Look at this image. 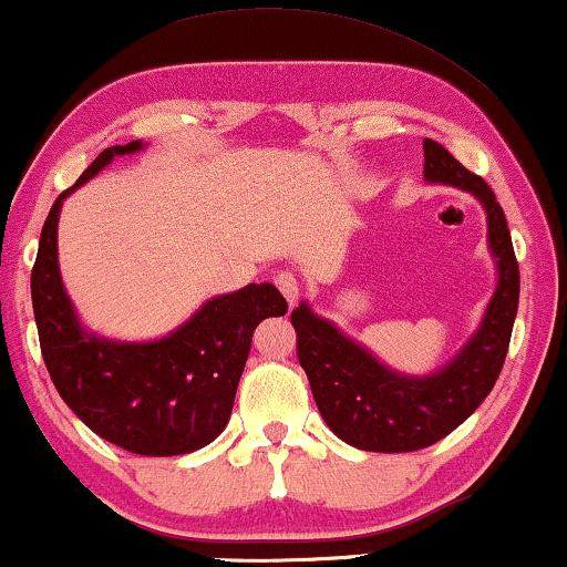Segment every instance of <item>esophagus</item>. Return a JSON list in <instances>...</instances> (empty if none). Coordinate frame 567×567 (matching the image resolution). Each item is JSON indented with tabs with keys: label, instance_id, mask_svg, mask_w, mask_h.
Returning <instances> with one entry per match:
<instances>
[{
	"label": "esophagus",
	"instance_id": "obj_1",
	"mask_svg": "<svg viewBox=\"0 0 567 567\" xmlns=\"http://www.w3.org/2000/svg\"><path fill=\"white\" fill-rule=\"evenodd\" d=\"M275 285H277V290L285 295V300L290 302V306H295V300H298V292H300L298 277H295L292 272H280L275 277Z\"/></svg>",
	"mask_w": 567,
	"mask_h": 567
}]
</instances>
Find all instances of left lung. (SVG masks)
<instances>
[{"label":"left lung","mask_w":567,"mask_h":567,"mask_svg":"<svg viewBox=\"0 0 567 567\" xmlns=\"http://www.w3.org/2000/svg\"><path fill=\"white\" fill-rule=\"evenodd\" d=\"M424 158L429 182L467 189L483 203L498 259L496 295L465 349L432 378H403L310 313L306 302L290 316L298 360L323 421L339 440L367 452H416L454 432L496 385L519 308V261L493 189L432 138H424Z\"/></svg>","instance_id":"8db88e82"}]
</instances>
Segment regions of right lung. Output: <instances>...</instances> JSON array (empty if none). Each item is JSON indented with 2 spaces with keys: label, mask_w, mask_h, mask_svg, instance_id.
Masks as SVG:
<instances>
[{
  "label": "right lung",
  "mask_w": 567,
  "mask_h": 567,
  "mask_svg": "<svg viewBox=\"0 0 567 567\" xmlns=\"http://www.w3.org/2000/svg\"><path fill=\"white\" fill-rule=\"evenodd\" d=\"M138 148L141 141L105 148L74 187L55 197L30 292L43 360L63 403L102 440L133 454L172 457L200 450L226 429L251 333L265 318L285 316L287 300L269 282L246 285L207 300L182 329L148 344H117L82 329L59 275L61 203L115 156Z\"/></svg>",
  "instance_id": "right-lung-1"
}]
</instances>
